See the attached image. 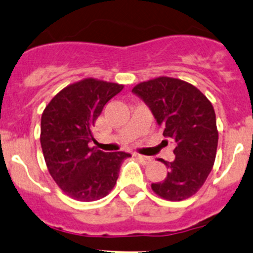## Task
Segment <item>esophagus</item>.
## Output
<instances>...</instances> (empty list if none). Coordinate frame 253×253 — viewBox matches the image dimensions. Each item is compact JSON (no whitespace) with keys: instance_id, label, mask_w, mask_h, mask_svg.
<instances>
[{"instance_id":"1","label":"esophagus","mask_w":253,"mask_h":253,"mask_svg":"<svg viewBox=\"0 0 253 253\" xmlns=\"http://www.w3.org/2000/svg\"><path fill=\"white\" fill-rule=\"evenodd\" d=\"M136 157H137V159H139V161H141L142 163H143V164H148L149 162L152 161V158H151V157L142 156V154H136Z\"/></svg>"}]
</instances>
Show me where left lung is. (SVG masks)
Wrapping results in <instances>:
<instances>
[{"label": "left lung", "instance_id": "obj_1", "mask_svg": "<svg viewBox=\"0 0 253 253\" xmlns=\"http://www.w3.org/2000/svg\"><path fill=\"white\" fill-rule=\"evenodd\" d=\"M132 92L149 107L163 136L175 144V159H161L168 174L152 184L153 192L170 202L188 199L205 183L216 157L219 133L211 102L192 84L167 77L141 83Z\"/></svg>", "mask_w": 253, "mask_h": 253}]
</instances>
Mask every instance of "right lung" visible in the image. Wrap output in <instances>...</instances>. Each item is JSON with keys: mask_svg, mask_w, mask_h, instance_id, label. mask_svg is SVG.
I'll return each instance as SVG.
<instances>
[{"mask_svg": "<svg viewBox=\"0 0 253 253\" xmlns=\"http://www.w3.org/2000/svg\"><path fill=\"white\" fill-rule=\"evenodd\" d=\"M124 85L89 78L64 87L43 111L41 144L51 178L70 198L95 202L116 184L125 152L90 148L92 127Z\"/></svg>", "mask_w": 253, "mask_h": 253, "instance_id": "1", "label": "right lung"}]
</instances>
